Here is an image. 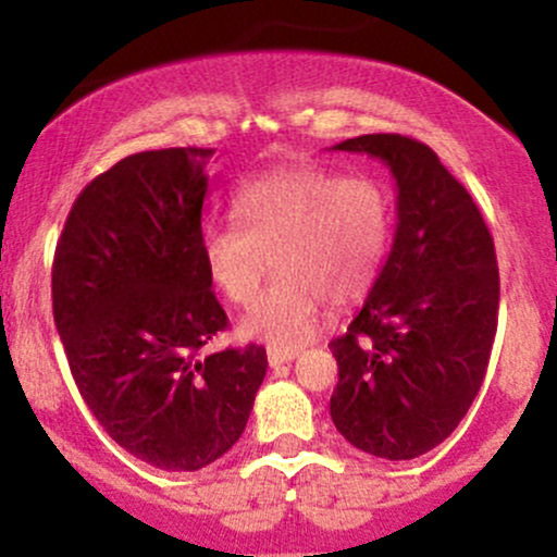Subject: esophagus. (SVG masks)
<instances>
[{
    "mask_svg": "<svg viewBox=\"0 0 557 557\" xmlns=\"http://www.w3.org/2000/svg\"><path fill=\"white\" fill-rule=\"evenodd\" d=\"M298 356V348H293V345H283V348H277V345H272L270 350H267V359H270V367H280V363H290L293 359Z\"/></svg>",
    "mask_w": 557,
    "mask_h": 557,
    "instance_id": "esophagus-1",
    "label": "esophagus"
}]
</instances>
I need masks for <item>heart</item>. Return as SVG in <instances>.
Listing matches in <instances>:
<instances>
[{
    "label": "heart",
    "mask_w": 557,
    "mask_h": 557,
    "mask_svg": "<svg viewBox=\"0 0 557 557\" xmlns=\"http://www.w3.org/2000/svg\"><path fill=\"white\" fill-rule=\"evenodd\" d=\"M235 216L201 235L209 280L227 300L257 298L270 261L277 277L243 317L248 337L293 343L324 300L348 306L372 290L387 259L393 196L374 175L296 164L253 177L235 194Z\"/></svg>",
    "instance_id": "1"
}]
</instances>
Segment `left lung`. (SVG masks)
Instances as JSON below:
<instances>
[{
	"label": "left lung",
	"instance_id": "left-lung-1",
	"mask_svg": "<svg viewBox=\"0 0 557 557\" xmlns=\"http://www.w3.org/2000/svg\"><path fill=\"white\" fill-rule=\"evenodd\" d=\"M332 149L387 164L398 222L361 311L330 343V417L369 456L411 461L450 437L482 387L500 304L495 243L426 144L372 133Z\"/></svg>",
	"mask_w": 557,
	"mask_h": 557
}]
</instances>
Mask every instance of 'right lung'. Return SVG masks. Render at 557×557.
Wrapping results in <instances>:
<instances>
[{"label": "right lung", "instance_id": "right-lung-1", "mask_svg": "<svg viewBox=\"0 0 557 557\" xmlns=\"http://www.w3.org/2000/svg\"><path fill=\"white\" fill-rule=\"evenodd\" d=\"M214 149L140 151L83 188L52 267L54 324L107 434L162 471L238 443L267 374L261 345L201 354L227 314L201 257Z\"/></svg>", "mask_w": 557, "mask_h": 557}]
</instances>
